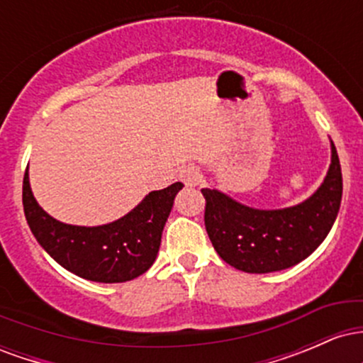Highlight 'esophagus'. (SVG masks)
I'll return each instance as SVG.
<instances>
[{
	"label": "esophagus",
	"instance_id": "esophagus-1",
	"mask_svg": "<svg viewBox=\"0 0 363 363\" xmlns=\"http://www.w3.org/2000/svg\"><path fill=\"white\" fill-rule=\"evenodd\" d=\"M179 179H181L187 187H193L199 184L201 174H199V169L196 167V165H184V167L181 169V172H179Z\"/></svg>",
	"mask_w": 363,
	"mask_h": 363
}]
</instances>
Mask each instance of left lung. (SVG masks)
Segmentation results:
<instances>
[{"label":"left lung","mask_w":363,"mask_h":363,"mask_svg":"<svg viewBox=\"0 0 363 363\" xmlns=\"http://www.w3.org/2000/svg\"><path fill=\"white\" fill-rule=\"evenodd\" d=\"M331 165L309 199L285 210H254L216 189L206 199L205 227L225 262L245 273L281 272L311 256L326 239L338 215L343 179L335 145Z\"/></svg>","instance_id":"obj_1"}]
</instances>
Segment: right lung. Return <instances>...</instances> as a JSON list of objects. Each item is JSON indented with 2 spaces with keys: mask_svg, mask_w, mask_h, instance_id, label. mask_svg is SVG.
I'll return each instance as SVG.
<instances>
[{
  "mask_svg": "<svg viewBox=\"0 0 363 363\" xmlns=\"http://www.w3.org/2000/svg\"><path fill=\"white\" fill-rule=\"evenodd\" d=\"M174 182L152 191L135 210L101 227H77L54 220L37 205L23 176V211L37 242L62 268L90 281L121 283L143 274L155 261L162 230L182 189Z\"/></svg>",
  "mask_w": 363,
  "mask_h": 363,
  "instance_id": "add662e5",
  "label": "right lung"
}]
</instances>
